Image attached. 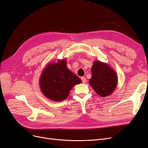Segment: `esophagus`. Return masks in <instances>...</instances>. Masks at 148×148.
Returning a JSON list of instances; mask_svg holds the SVG:
<instances>
[{"label":"esophagus","instance_id":"esophagus-1","mask_svg":"<svg viewBox=\"0 0 148 148\" xmlns=\"http://www.w3.org/2000/svg\"><path fill=\"white\" fill-rule=\"evenodd\" d=\"M82 83H86V78L85 77H82Z\"/></svg>","mask_w":148,"mask_h":148}]
</instances>
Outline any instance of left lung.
<instances>
[{"instance_id":"left-lung-1","label":"left lung","mask_w":148,"mask_h":148,"mask_svg":"<svg viewBox=\"0 0 148 148\" xmlns=\"http://www.w3.org/2000/svg\"><path fill=\"white\" fill-rule=\"evenodd\" d=\"M91 73L89 84L98 95L106 97L114 91L118 83L117 75L108 64L95 61L91 67Z\"/></svg>"}]
</instances>
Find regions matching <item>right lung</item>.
Segmentation results:
<instances>
[{
	"mask_svg": "<svg viewBox=\"0 0 148 148\" xmlns=\"http://www.w3.org/2000/svg\"><path fill=\"white\" fill-rule=\"evenodd\" d=\"M81 83L82 79L66 66L65 59L49 63L39 78L40 88L44 95L57 102L65 100L75 85Z\"/></svg>",
	"mask_w": 148,
	"mask_h": 148,
	"instance_id": "obj_1",
	"label": "right lung"
}]
</instances>
